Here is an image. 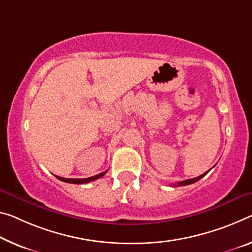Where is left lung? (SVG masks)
<instances>
[{"label": "left lung", "instance_id": "obj_1", "mask_svg": "<svg viewBox=\"0 0 252 252\" xmlns=\"http://www.w3.org/2000/svg\"><path fill=\"white\" fill-rule=\"evenodd\" d=\"M207 173H209V171H206V173H204V174L201 175V176H198V177H195V178H191V179H186V181L179 182V183H177V184H175L174 186H186V185H190V184L196 183L197 181H199V179L204 177Z\"/></svg>", "mask_w": 252, "mask_h": 252}]
</instances>
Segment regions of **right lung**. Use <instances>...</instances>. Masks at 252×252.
Here are the masks:
<instances>
[{
    "mask_svg": "<svg viewBox=\"0 0 252 252\" xmlns=\"http://www.w3.org/2000/svg\"><path fill=\"white\" fill-rule=\"evenodd\" d=\"M106 173H107V170L103 171V173L98 174V175H95V176L89 177V178H63V177H59V176H56V177H57L59 181L65 182V183H69V184H86V183L93 182V181H95V179H97V178H101L102 176H104Z\"/></svg>",
    "mask_w": 252,
    "mask_h": 252,
    "instance_id": "1",
    "label": "right lung"
}]
</instances>
